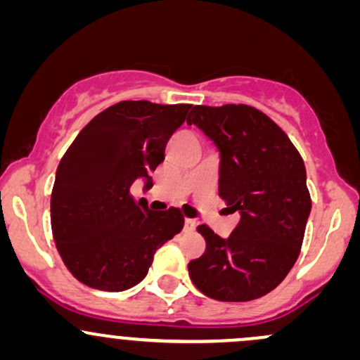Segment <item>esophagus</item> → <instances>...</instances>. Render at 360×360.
<instances>
[{
  "mask_svg": "<svg viewBox=\"0 0 360 360\" xmlns=\"http://www.w3.org/2000/svg\"><path fill=\"white\" fill-rule=\"evenodd\" d=\"M195 227H196L195 220H193V219H186V220H184V231L191 232V231H195Z\"/></svg>",
  "mask_w": 360,
  "mask_h": 360,
  "instance_id": "34e87169",
  "label": "esophagus"
}]
</instances>
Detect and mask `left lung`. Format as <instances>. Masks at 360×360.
I'll list each match as a JSON object with an SVG mask.
<instances>
[{"mask_svg":"<svg viewBox=\"0 0 360 360\" xmlns=\"http://www.w3.org/2000/svg\"><path fill=\"white\" fill-rule=\"evenodd\" d=\"M196 124L220 150L219 195L240 220L227 239L198 225L207 240L188 263L196 289L215 301L263 297L285 278L301 252L311 196L297 148L266 114L246 104L195 105Z\"/></svg>","mask_w":360,"mask_h":360,"instance_id":"1","label":"left lung"}]
</instances>
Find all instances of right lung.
I'll list each match as a JSON object with an SVG mask.
<instances>
[{
	"label": "right lung",
	"instance_id": "add662e5",
	"mask_svg": "<svg viewBox=\"0 0 360 360\" xmlns=\"http://www.w3.org/2000/svg\"><path fill=\"white\" fill-rule=\"evenodd\" d=\"M191 104L122 101L98 112L78 133L58 165L51 227L70 274L86 287L121 292L140 283L153 255L179 234V208L152 212L131 186L164 160L172 133Z\"/></svg>",
	"mask_w": 360,
	"mask_h": 360
}]
</instances>
